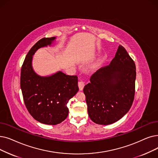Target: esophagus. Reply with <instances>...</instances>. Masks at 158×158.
Instances as JSON below:
<instances>
[{
    "label": "esophagus",
    "instance_id": "34e87169",
    "mask_svg": "<svg viewBox=\"0 0 158 158\" xmlns=\"http://www.w3.org/2000/svg\"><path fill=\"white\" fill-rule=\"evenodd\" d=\"M78 86L80 90H83V89L85 86V82L83 81H79L78 82Z\"/></svg>",
    "mask_w": 158,
    "mask_h": 158
}]
</instances>
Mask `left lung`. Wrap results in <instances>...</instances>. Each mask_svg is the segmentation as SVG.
Returning a JSON list of instances; mask_svg holds the SVG:
<instances>
[{
  "label": "left lung",
  "instance_id": "1",
  "mask_svg": "<svg viewBox=\"0 0 158 158\" xmlns=\"http://www.w3.org/2000/svg\"><path fill=\"white\" fill-rule=\"evenodd\" d=\"M135 70L133 59L119 45L110 64L92 75L83 92L92 121L112 124L129 111L134 99Z\"/></svg>",
  "mask_w": 158,
  "mask_h": 158
}]
</instances>
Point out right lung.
Returning a JSON list of instances; mask_svg holds the SVG:
<instances>
[{
    "label": "right lung",
    "instance_id": "right-lung-1",
    "mask_svg": "<svg viewBox=\"0 0 158 158\" xmlns=\"http://www.w3.org/2000/svg\"><path fill=\"white\" fill-rule=\"evenodd\" d=\"M56 37L43 38L34 45L24 60L20 73V88L26 107L32 117L46 125H57L68 115V101L79 90L77 75L58 72L42 77L32 68L33 56L40 48L51 46Z\"/></svg>",
    "mask_w": 158,
    "mask_h": 158
}]
</instances>
